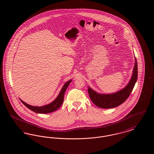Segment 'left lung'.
<instances>
[{"label":"left lung","instance_id":"obj_1","mask_svg":"<svg viewBox=\"0 0 154 154\" xmlns=\"http://www.w3.org/2000/svg\"><path fill=\"white\" fill-rule=\"evenodd\" d=\"M137 77L138 66L135 59L132 77L125 88L115 93L103 94L97 93L88 87V93L90 99L95 106L101 108H112L118 106L124 103L130 96L137 80Z\"/></svg>","mask_w":154,"mask_h":154}]
</instances>
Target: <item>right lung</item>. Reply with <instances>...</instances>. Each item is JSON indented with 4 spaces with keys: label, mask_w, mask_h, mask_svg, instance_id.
I'll use <instances>...</instances> for the list:
<instances>
[{
    "label": "right lung",
    "mask_w": 154,
    "mask_h": 154,
    "mask_svg": "<svg viewBox=\"0 0 154 154\" xmlns=\"http://www.w3.org/2000/svg\"><path fill=\"white\" fill-rule=\"evenodd\" d=\"M72 80L68 81L67 83H65L62 87L59 94L57 97V98L51 103L45 105L44 106H30L26 103H24L22 100L20 101L26 107H27L30 110L33 111V112L36 113H40V114H47L52 112L56 110H57L60 106H61L63 104V100H64V95L66 89L67 88L69 85L71 83Z\"/></svg>",
    "instance_id": "right-lung-1"
}]
</instances>
